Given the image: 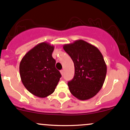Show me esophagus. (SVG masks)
<instances>
[{"instance_id": "1", "label": "esophagus", "mask_w": 130, "mask_h": 130, "mask_svg": "<svg viewBox=\"0 0 130 130\" xmlns=\"http://www.w3.org/2000/svg\"><path fill=\"white\" fill-rule=\"evenodd\" d=\"M60 73H61V75H64V70H61V71H60Z\"/></svg>"}]
</instances>
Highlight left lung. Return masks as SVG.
<instances>
[{
    "mask_svg": "<svg viewBox=\"0 0 130 130\" xmlns=\"http://www.w3.org/2000/svg\"><path fill=\"white\" fill-rule=\"evenodd\" d=\"M63 48L74 63V77L68 82L71 94L81 101L95 96L101 89L107 72L102 53L95 46L82 40L64 44Z\"/></svg>",
    "mask_w": 130,
    "mask_h": 130,
    "instance_id": "left-lung-1",
    "label": "left lung"
}]
</instances>
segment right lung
Here are the masks:
<instances>
[{
  "instance_id": "add662e5",
  "label": "right lung",
  "mask_w": 130,
  "mask_h": 130,
  "mask_svg": "<svg viewBox=\"0 0 130 130\" xmlns=\"http://www.w3.org/2000/svg\"><path fill=\"white\" fill-rule=\"evenodd\" d=\"M54 46L46 42L38 44L23 57L19 72L23 85L34 95L44 98L55 91L61 74L52 57Z\"/></svg>"
}]
</instances>
